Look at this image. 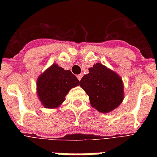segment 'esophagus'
<instances>
[{
  "instance_id": "esophagus-1",
  "label": "esophagus",
  "mask_w": 157,
  "mask_h": 157,
  "mask_svg": "<svg viewBox=\"0 0 157 157\" xmlns=\"http://www.w3.org/2000/svg\"><path fill=\"white\" fill-rule=\"evenodd\" d=\"M82 75H82V74H80V75H77V78H78L79 81H81V79H82Z\"/></svg>"
}]
</instances>
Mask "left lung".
<instances>
[{
	"label": "left lung",
	"mask_w": 157,
	"mask_h": 157,
	"mask_svg": "<svg viewBox=\"0 0 157 157\" xmlns=\"http://www.w3.org/2000/svg\"><path fill=\"white\" fill-rule=\"evenodd\" d=\"M88 71L80 86L88 95L91 106L100 113L112 112L124 98L123 80L118 73L101 63L94 64Z\"/></svg>",
	"instance_id": "1"
}]
</instances>
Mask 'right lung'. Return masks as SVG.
Wrapping results in <instances>:
<instances>
[{
	"mask_svg": "<svg viewBox=\"0 0 157 157\" xmlns=\"http://www.w3.org/2000/svg\"><path fill=\"white\" fill-rule=\"evenodd\" d=\"M80 85L79 80L70 70L53 64L37 79V95L46 109H57L65 100L71 89Z\"/></svg>",
	"mask_w": 157,
	"mask_h": 157,
	"instance_id": "obj_1",
	"label": "right lung"
}]
</instances>
